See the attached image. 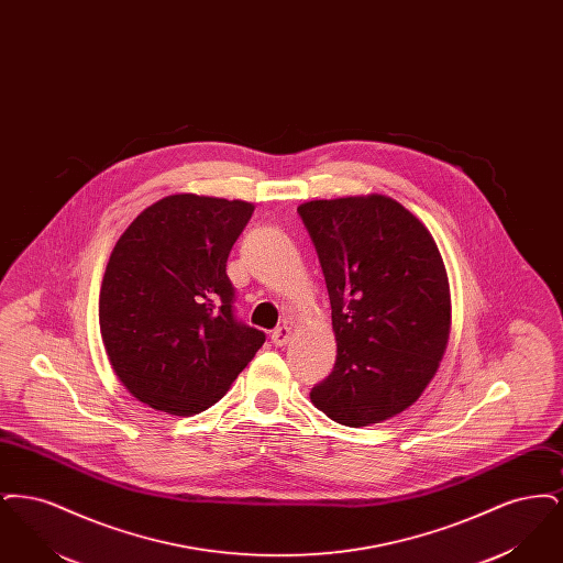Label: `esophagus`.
Listing matches in <instances>:
<instances>
[{"label": "esophagus", "mask_w": 563, "mask_h": 563, "mask_svg": "<svg viewBox=\"0 0 563 563\" xmlns=\"http://www.w3.org/2000/svg\"><path fill=\"white\" fill-rule=\"evenodd\" d=\"M291 327L289 324H283V327H276L274 331H272V344L274 346H285L289 340H291Z\"/></svg>", "instance_id": "obj_1"}]
</instances>
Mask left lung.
I'll list each match as a JSON object with an SVG mask.
<instances>
[{"label":"left lung","mask_w":563,"mask_h":563,"mask_svg":"<svg viewBox=\"0 0 563 563\" xmlns=\"http://www.w3.org/2000/svg\"><path fill=\"white\" fill-rule=\"evenodd\" d=\"M297 213L319 253L338 344L310 401L352 429L384 422L420 399L448 349L452 295L439 246L382 194L310 200Z\"/></svg>","instance_id":"left-lung-1"}]
</instances>
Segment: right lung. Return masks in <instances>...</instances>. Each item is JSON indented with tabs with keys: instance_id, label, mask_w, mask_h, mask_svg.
I'll return each mask as SVG.
<instances>
[{
	"instance_id": "add662e5",
	"label": "right lung",
	"mask_w": 563,
	"mask_h": 563,
	"mask_svg": "<svg viewBox=\"0 0 563 563\" xmlns=\"http://www.w3.org/2000/svg\"><path fill=\"white\" fill-rule=\"evenodd\" d=\"M255 207L166 196L118 239L99 295L109 363L136 401L194 416L219 401L264 331L236 321L228 255Z\"/></svg>"
}]
</instances>
